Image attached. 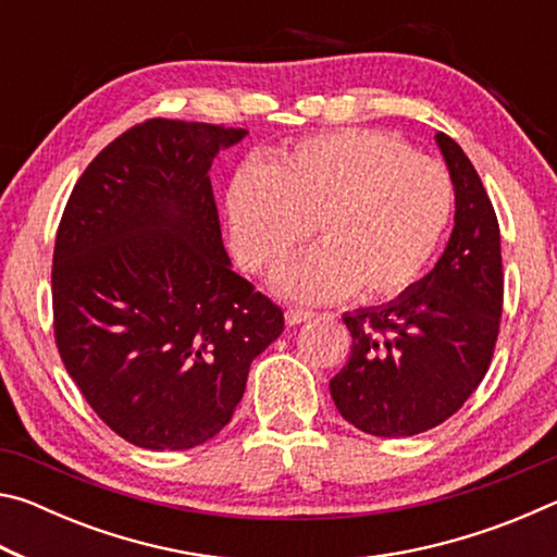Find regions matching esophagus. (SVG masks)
I'll return each mask as SVG.
<instances>
[{
	"mask_svg": "<svg viewBox=\"0 0 557 557\" xmlns=\"http://www.w3.org/2000/svg\"><path fill=\"white\" fill-rule=\"evenodd\" d=\"M309 319H314V312H307V309H287L285 312V322L289 326H297V324H305Z\"/></svg>",
	"mask_w": 557,
	"mask_h": 557,
	"instance_id": "esophagus-1",
	"label": "esophagus"
}]
</instances>
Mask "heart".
Returning a JSON list of instances; mask_svg holds the SVG:
<instances>
[{
    "label": "heart",
    "mask_w": 557,
    "mask_h": 557,
    "mask_svg": "<svg viewBox=\"0 0 557 557\" xmlns=\"http://www.w3.org/2000/svg\"><path fill=\"white\" fill-rule=\"evenodd\" d=\"M449 211L445 169L366 129L309 137L270 166L245 164L225 191L233 252L250 272L277 268L314 225L319 245L272 277L277 295L307 305L348 292L375 301L410 287Z\"/></svg>",
    "instance_id": "obj_1"
}]
</instances>
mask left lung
<instances>
[{
    "instance_id": "8db88e82",
    "label": "left lung",
    "mask_w": 557,
    "mask_h": 557,
    "mask_svg": "<svg viewBox=\"0 0 557 557\" xmlns=\"http://www.w3.org/2000/svg\"><path fill=\"white\" fill-rule=\"evenodd\" d=\"M435 143L455 186V228L425 277L388 305L344 314L354 346L329 381L342 418L366 435L410 437L455 414L488 371L504 299L502 235L474 164Z\"/></svg>"
}]
</instances>
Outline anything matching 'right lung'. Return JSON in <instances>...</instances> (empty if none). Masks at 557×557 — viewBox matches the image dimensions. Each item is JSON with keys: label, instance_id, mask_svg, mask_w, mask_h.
Here are the masks:
<instances>
[{"label": "right lung", "instance_id": "right-lung-1", "mask_svg": "<svg viewBox=\"0 0 557 557\" xmlns=\"http://www.w3.org/2000/svg\"><path fill=\"white\" fill-rule=\"evenodd\" d=\"M245 135L147 120L92 159L65 203L55 344L98 418L137 447L191 449L219 435L252 358L285 329L221 238L209 172Z\"/></svg>", "mask_w": 557, "mask_h": 557}]
</instances>
